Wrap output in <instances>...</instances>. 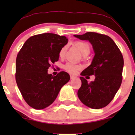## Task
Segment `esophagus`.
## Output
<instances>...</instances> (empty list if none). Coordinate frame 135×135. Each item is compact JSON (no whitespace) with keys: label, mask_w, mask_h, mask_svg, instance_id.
I'll list each match as a JSON object with an SVG mask.
<instances>
[{"label":"esophagus","mask_w":135,"mask_h":135,"mask_svg":"<svg viewBox=\"0 0 135 135\" xmlns=\"http://www.w3.org/2000/svg\"><path fill=\"white\" fill-rule=\"evenodd\" d=\"M76 78V77L74 76V75H70V79H74Z\"/></svg>","instance_id":"34e87169"}]
</instances>
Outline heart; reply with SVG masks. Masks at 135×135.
<instances>
[{
    "mask_svg": "<svg viewBox=\"0 0 135 135\" xmlns=\"http://www.w3.org/2000/svg\"><path fill=\"white\" fill-rule=\"evenodd\" d=\"M75 46L78 48L83 55H85L86 53H89L90 52V45L87 42L85 41H76L74 43ZM66 51V47L63 46L61 48L59 51V57L63 58L65 55ZM64 69L70 74H75L77 71L80 69V66L72 62H68L63 66Z\"/></svg>",
    "mask_w": 135,
    "mask_h": 135,
    "instance_id": "heart-1",
    "label": "heart"
}]
</instances>
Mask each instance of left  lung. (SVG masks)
Instances as JSON below:
<instances>
[{"label":"left lung","instance_id":"1","mask_svg":"<svg viewBox=\"0 0 135 135\" xmlns=\"http://www.w3.org/2000/svg\"><path fill=\"white\" fill-rule=\"evenodd\" d=\"M74 36L89 41L95 52L91 64L80 74L83 77H80L82 84L77 92L79 98L88 107H105L121 85L124 65L121 52L112 38L104 34L90 32ZM93 75H95V79L88 83L83 77Z\"/></svg>","mask_w":135,"mask_h":135}]
</instances>
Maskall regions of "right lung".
<instances>
[{"label":"right lung","instance_id":"obj_1","mask_svg":"<svg viewBox=\"0 0 135 135\" xmlns=\"http://www.w3.org/2000/svg\"><path fill=\"white\" fill-rule=\"evenodd\" d=\"M67 42L66 37L44 33L30 37L20 50L15 78L23 99L31 107L41 110L49 106L69 81V74L64 71L56 76L47 74Z\"/></svg>","mask_w":135,"mask_h":135}]
</instances>
